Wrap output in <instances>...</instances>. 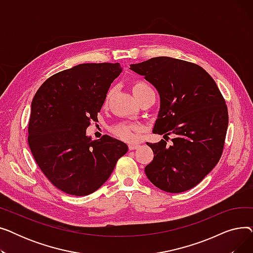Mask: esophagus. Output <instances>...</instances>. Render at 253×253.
<instances>
[{"mask_svg":"<svg viewBox=\"0 0 253 253\" xmlns=\"http://www.w3.org/2000/svg\"><path fill=\"white\" fill-rule=\"evenodd\" d=\"M138 147H139L138 143H129L128 144L129 150H136Z\"/></svg>","mask_w":253,"mask_h":253,"instance_id":"obj_1","label":"esophagus"}]
</instances>
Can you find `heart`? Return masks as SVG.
<instances>
[{
	"label": "heart",
	"instance_id": "b5f03b06",
	"mask_svg": "<svg viewBox=\"0 0 253 253\" xmlns=\"http://www.w3.org/2000/svg\"><path fill=\"white\" fill-rule=\"evenodd\" d=\"M151 88L145 84L144 82L141 81H136L132 85V91H133V94L137 95L139 93L145 91V90H150ZM110 96V93L108 95H106V100H108ZM114 133L119 136L120 138H122L124 140H134L136 139L137 133L139 132V128L135 125H126V124H118L114 127L113 129Z\"/></svg>",
	"mask_w": 253,
	"mask_h": 253
}]
</instances>
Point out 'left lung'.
<instances>
[{
    "label": "left lung",
    "instance_id": "left-lung-1",
    "mask_svg": "<svg viewBox=\"0 0 253 253\" xmlns=\"http://www.w3.org/2000/svg\"><path fill=\"white\" fill-rule=\"evenodd\" d=\"M130 69L160 94L153 133L175 135L172 145L164 139L147 142L154 159L145 175L167 193L191 190L215 167L223 151L229 115L222 94L204 69L185 60L160 56Z\"/></svg>",
    "mask_w": 253,
    "mask_h": 253
}]
</instances>
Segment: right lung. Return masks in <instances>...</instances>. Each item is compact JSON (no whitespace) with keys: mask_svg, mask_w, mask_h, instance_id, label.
<instances>
[{"mask_svg":"<svg viewBox=\"0 0 253 253\" xmlns=\"http://www.w3.org/2000/svg\"><path fill=\"white\" fill-rule=\"evenodd\" d=\"M119 62L82 63L48 78L36 92L29 122V147L49 181L73 196H87L109 179L127 144L110 135H86L97 121Z\"/></svg>","mask_w":253,"mask_h":253,"instance_id":"add662e5","label":"right lung"}]
</instances>
